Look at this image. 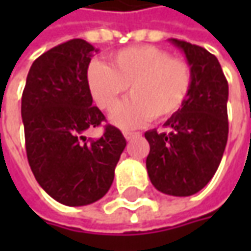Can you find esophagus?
Listing matches in <instances>:
<instances>
[{
  "label": "esophagus",
  "mask_w": 251,
  "mask_h": 251,
  "mask_svg": "<svg viewBox=\"0 0 251 251\" xmlns=\"http://www.w3.org/2000/svg\"><path fill=\"white\" fill-rule=\"evenodd\" d=\"M140 135V132H131V131H124V137H126V140L130 141L132 138H135V137H138Z\"/></svg>",
  "instance_id": "34e87169"
}]
</instances>
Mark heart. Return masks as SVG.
Masks as SVG:
<instances>
[{
    "label": "heart",
    "mask_w": 251,
    "mask_h": 251,
    "mask_svg": "<svg viewBox=\"0 0 251 251\" xmlns=\"http://www.w3.org/2000/svg\"><path fill=\"white\" fill-rule=\"evenodd\" d=\"M86 82L92 98L103 111H113L130 86L126 100L111 121L121 128H135L153 117L168 120L187 100L193 73L188 63L155 46H134L110 55V65L93 61Z\"/></svg>",
    "instance_id": "obj_1"
}]
</instances>
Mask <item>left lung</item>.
I'll use <instances>...</instances> for the list:
<instances>
[{"label": "left lung", "mask_w": 251, "mask_h": 251, "mask_svg": "<svg viewBox=\"0 0 251 251\" xmlns=\"http://www.w3.org/2000/svg\"><path fill=\"white\" fill-rule=\"evenodd\" d=\"M193 73L183 107L163 124L169 131L150 130L147 170L160 193L188 197L214 177L227 142V81L218 58L204 47L177 39Z\"/></svg>", "instance_id": "1"}]
</instances>
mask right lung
Masks as SVG:
<instances>
[{"label": "right lung", "instance_id": "right-lung-1", "mask_svg": "<svg viewBox=\"0 0 251 251\" xmlns=\"http://www.w3.org/2000/svg\"><path fill=\"white\" fill-rule=\"evenodd\" d=\"M92 44L73 39L42 54L32 64L24 93L22 121L26 155L40 187L68 207L88 205L110 188L127 142L110 124L98 140L83 132L104 116L92 106L86 73Z\"/></svg>", "mask_w": 251, "mask_h": 251}]
</instances>
